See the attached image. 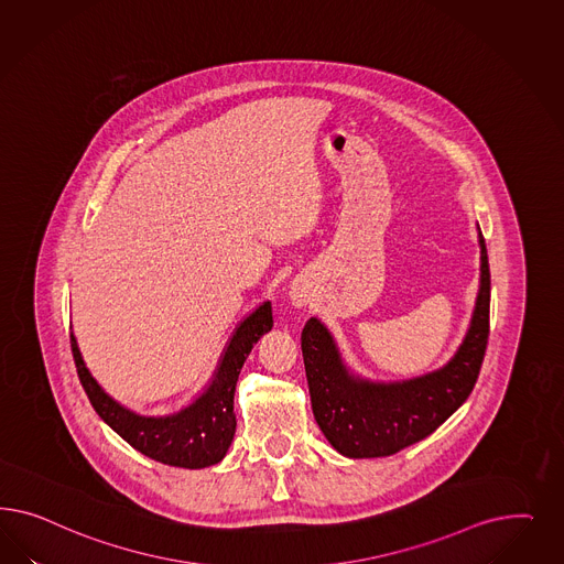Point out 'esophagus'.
<instances>
[{"label":"esophagus","instance_id":"esophagus-1","mask_svg":"<svg viewBox=\"0 0 564 564\" xmlns=\"http://www.w3.org/2000/svg\"><path fill=\"white\" fill-rule=\"evenodd\" d=\"M291 302H293V306L302 307L307 304V293L304 290H300V288H293L291 290Z\"/></svg>","mask_w":564,"mask_h":564}]
</instances>
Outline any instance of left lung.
Listing matches in <instances>:
<instances>
[{"label":"left lung","mask_w":564,"mask_h":564,"mask_svg":"<svg viewBox=\"0 0 564 564\" xmlns=\"http://www.w3.org/2000/svg\"><path fill=\"white\" fill-rule=\"evenodd\" d=\"M481 279L471 326L444 368L405 382L378 384L349 376L325 326L310 318L302 354L316 424L351 459L389 457L420 443L462 408L474 391L490 335V264L479 231Z\"/></svg>","instance_id":"obj_1"}]
</instances>
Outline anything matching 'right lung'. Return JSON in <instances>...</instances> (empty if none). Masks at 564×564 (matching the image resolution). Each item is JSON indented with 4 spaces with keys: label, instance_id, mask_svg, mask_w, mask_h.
I'll return each instance as SVG.
<instances>
[{
    "label": "right lung",
    "instance_id": "right-lung-1",
    "mask_svg": "<svg viewBox=\"0 0 564 564\" xmlns=\"http://www.w3.org/2000/svg\"><path fill=\"white\" fill-rule=\"evenodd\" d=\"M271 328L273 310L267 302L236 330L208 391L186 410L167 417H144L121 408L109 394L102 393L95 378L88 375L74 335H69V345L86 397L107 426L113 427L126 443L154 462L200 469L221 462L234 441V393L239 370L254 343Z\"/></svg>",
    "mask_w": 564,
    "mask_h": 564
}]
</instances>
